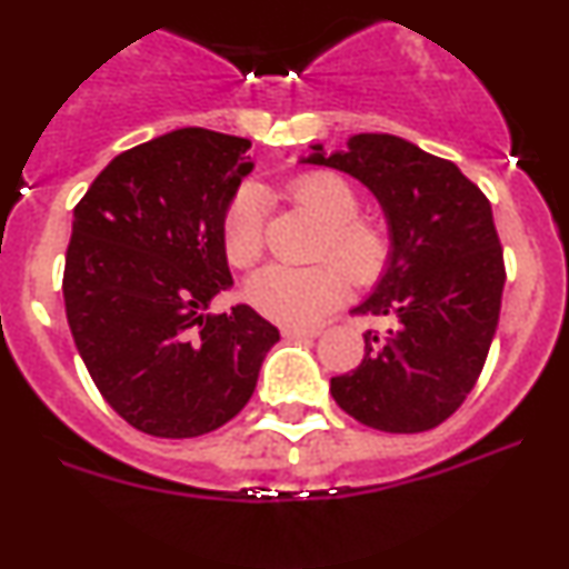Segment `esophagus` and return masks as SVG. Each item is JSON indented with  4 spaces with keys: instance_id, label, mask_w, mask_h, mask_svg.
Segmentation results:
<instances>
[{
    "instance_id": "1",
    "label": "esophagus",
    "mask_w": 569,
    "mask_h": 569,
    "mask_svg": "<svg viewBox=\"0 0 569 569\" xmlns=\"http://www.w3.org/2000/svg\"><path fill=\"white\" fill-rule=\"evenodd\" d=\"M283 333L286 339H315L320 331H315V328H297V326H283Z\"/></svg>"
}]
</instances>
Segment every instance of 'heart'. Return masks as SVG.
I'll use <instances>...</instances> for the list:
<instances>
[{
    "instance_id": "b5f03b06",
    "label": "heart",
    "mask_w": 569,
    "mask_h": 569,
    "mask_svg": "<svg viewBox=\"0 0 569 569\" xmlns=\"http://www.w3.org/2000/svg\"><path fill=\"white\" fill-rule=\"evenodd\" d=\"M289 196L326 228L320 254H333L360 283L379 276L387 259V236L371 219L358 217V193L345 177L333 172L299 174L289 184ZM262 193L257 188L238 190L222 222L224 254L232 264L257 262L262 254ZM340 268L333 262L305 267L272 262L251 276L246 293L264 318L286 326H312L347 297L350 283Z\"/></svg>"
}]
</instances>
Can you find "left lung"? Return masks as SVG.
<instances>
[{"instance_id":"left-lung-1","label":"left lung","mask_w":569,"mask_h":569,"mask_svg":"<svg viewBox=\"0 0 569 569\" xmlns=\"http://www.w3.org/2000/svg\"><path fill=\"white\" fill-rule=\"evenodd\" d=\"M299 163L355 177L387 219V264L352 310L387 328L362 333L366 355L333 376V400L381 432L435 429L467 400L496 337L506 272L490 201L453 161L395 134H352L333 153L315 142Z\"/></svg>"}]
</instances>
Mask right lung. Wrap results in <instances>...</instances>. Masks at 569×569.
<instances>
[{
	"label": "right lung",
	"instance_id": "right-lung-1",
	"mask_svg": "<svg viewBox=\"0 0 569 569\" xmlns=\"http://www.w3.org/2000/svg\"><path fill=\"white\" fill-rule=\"evenodd\" d=\"M243 137L184 127L108 163L73 209L63 299L77 350L108 406L140 432H214L254 395L280 339L232 289L222 222L254 161Z\"/></svg>",
	"mask_w": 569,
	"mask_h": 569
}]
</instances>
